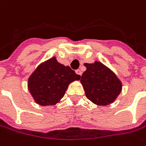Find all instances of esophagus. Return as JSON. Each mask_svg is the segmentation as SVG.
<instances>
[{
    "label": "esophagus",
    "mask_w": 146,
    "mask_h": 146,
    "mask_svg": "<svg viewBox=\"0 0 146 146\" xmlns=\"http://www.w3.org/2000/svg\"><path fill=\"white\" fill-rule=\"evenodd\" d=\"M76 73L78 74V75H82V71L80 70V69H78V70H76Z\"/></svg>",
    "instance_id": "1"
}]
</instances>
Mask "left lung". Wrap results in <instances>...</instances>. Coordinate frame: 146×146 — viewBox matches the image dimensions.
Returning <instances> with one entry per match:
<instances>
[{
	"label": "left lung",
	"mask_w": 146,
	"mask_h": 146,
	"mask_svg": "<svg viewBox=\"0 0 146 146\" xmlns=\"http://www.w3.org/2000/svg\"><path fill=\"white\" fill-rule=\"evenodd\" d=\"M84 65L86 70L81 78V83L86 98L100 106L113 103L122 90V83L117 76L98 61Z\"/></svg>",
	"instance_id": "obj_1"
}]
</instances>
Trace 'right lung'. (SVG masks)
Listing matches in <instances>:
<instances>
[{
    "label": "right lung",
    "instance_id": "right-lung-1",
    "mask_svg": "<svg viewBox=\"0 0 146 146\" xmlns=\"http://www.w3.org/2000/svg\"><path fill=\"white\" fill-rule=\"evenodd\" d=\"M69 66H64L52 57L39 64L28 79V90L36 103L55 105L63 98L68 85L80 80Z\"/></svg>",
    "mask_w": 146,
    "mask_h": 146
}]
</instances>
